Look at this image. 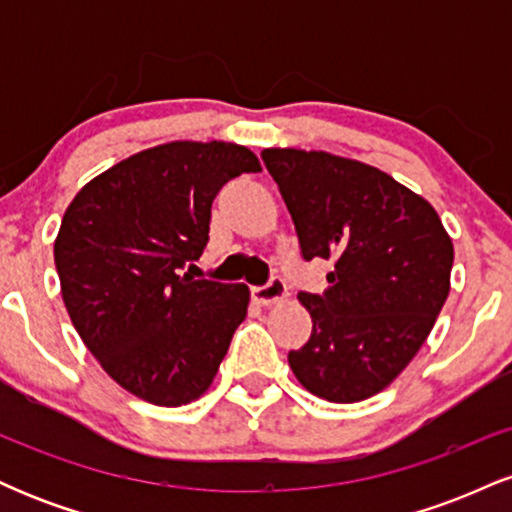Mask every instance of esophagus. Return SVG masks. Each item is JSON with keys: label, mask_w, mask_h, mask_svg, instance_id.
Segmentation results:
<instances>
[{"label": "esophagus", "mask_w": 512, "mask_h": 512, "mask_svg": "<svg viewBox=\"0 0 512 512\" xmlns=\"http://www.w3.org/2000/svg\"><path fill=\"white\" fill-rule=\"evenodd\" d=\"M250 296L257 305H274V303L284 301V298H286L284 279H279V276H272V279H269L264 286H252Z\"/></svg>", "instance_id": "1"}]
</instances>
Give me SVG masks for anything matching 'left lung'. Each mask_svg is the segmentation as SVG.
I'll use <instances>...</instances> for the list:
<instances>
[{"instance_id":"1","label":"left lung","mask_w":512,"mask_h":512,"mask_svg":"<svg viewBox=\"0 0 512 512\" xmlns=\"http://www.w3.org/2000/svg\"><path fill=\"white\" fill-rule=\"evenodd\" d=\"M305 262L327 289L298 293L313 317L289 366L305 390L351 404L378 395L426 342L450 291L452 240L436 209L383 170L325 151L264 149Z\"/></svg>"}]
</instances>
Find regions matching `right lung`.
Returning <instances> with one entry per match:
<instances>
[{"instance_id":"1","label":"right lung","mask_w":512,"mask_h":512,"mask_svg":"<svg viewBox=\"0 0 512 512\" xmlns=\"http://www.w3.org/2000/svg\"><path fill=\"white\" fill-rule=\"evenodd\" d=\"M257 170L245 146L170 142L105 170L64 211L55 240L64 305L88 351L132 395L180 407L214 380L250 291L182 269L207 248L221 187Z\"/></svg>"}]
</instances>
